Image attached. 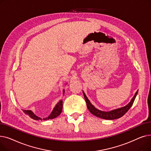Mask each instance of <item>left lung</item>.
Returning a JSON list of instances; mask_svg holds the SVG:
<instances>
[{
    "label": "left lung",
    "instance_id": "obj_1",
    "mask_svg": "<svg viewBox=\"0 0 151 151\" xmlns=\"http://www.w3.org/2000/svg\"><path fill=\"white\" fill-rule=\"evenodd\" d=\"M83 94H84V97L86 102V105L87 107H88V109L89 111L93 114L94 116H96L98 117L101 118V119H108V120H113V119H116L120 118L121 117L123 116L128 111L129 109L131 108L132 106L134 100L136 98L137 95L138 93V91L136 92L135 94H134V97L132 98L131 101L129 103V104L127 105L126 106L120 108H117L112 111H100L96 108H95L94 106H93L89 101V100L88 99V97H86L85 93L83 91Z\"/></svg>",
    "mask_w": 151,
    "mask_h": 151
}]
</instances>
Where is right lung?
Returning a JSON list of instances; mask_svg holds the SVG:
<instances>
[{"instance_id":"add662e5","label":"right lung","mask_w":151,"mask_h":151,"mask_svg":"<svg viewBox=\"0 0 151 151\" xmlns=\"http://www.w3.org/2000/svg\"><path fill=\"white\" fill-rule=\"evenodd\" d=\"M63 93H64V90L63 91ZM22 111H24L26 114L29 116L32 119H33L34 120H47V119H52L55 118L56 117H58L62 112V100H60L58 104H56V105L55 106V107L54 108L52 111L51 112V113L50 114V115L47 117L46 118L42 119L38 117L37 116H36L32 111L30 110H24L22 109Z\"/></svg>"}]
</instances>
